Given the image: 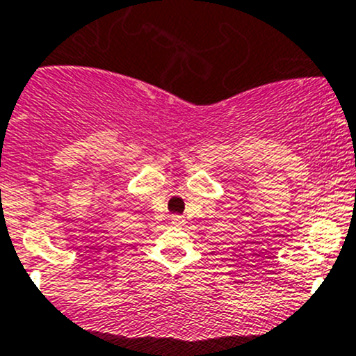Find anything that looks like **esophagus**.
Returning <instances> with one entry per match:
<instances>
[{
	"label": "esophagus",
	"instance_id": "1",
	"mask_svg": "<svg viewBox=\"0 0 356 356\" xmlns=\"http://www.w3.org/2000/svg\"><path fill=\"white\" fill-rule=\"evenodd\" d=\"M172 224H175V226H181V224H184V217H182V216H172Z\"/></svg>",
	"mask_w": 356,
	"mask_h": 356
}]
</instances>
